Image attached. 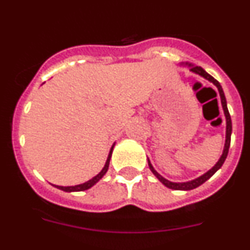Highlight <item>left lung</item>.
Listing matches in <instances>:
<instances>
[{"label": "left lung", "instance_id": "8db88e82", "mask_svg": "<svg viewBox=\"0 0 250 250\" xmlns=\"http://www.w3.org/2000/svg\"><path fill=\"white\" fill-rule=\"evenodd\" d=\"M190 70L192 72H195V74H198V75H200V76L204 77V78H206V80L210 81V82L214 83V84L216 85V88H218L219 94H220V98H221V105H223V110H224V113H225V117H226V140H225V147H224L223 155H221L220 160L218 161V163H216V165L214 166V167L211 168L210 170H208V172H207L206 174H203V175L200 176V178L195 179V180L188 181V183H172V181L167 180V179L163 178L162 175H160V174H158L155 169H153L152 165H151L150 161H148V167H150L151 172L155 174L156 178H157L158 180H160L161 183L163 184V185L167 186V188H172V190H192V188H198V186L202 185L203 183H206V181L208 180V179L210 178V176H213L214 174H215L216 170L220 169L221 166L224 165V162H225L226 157H228L229 148H230V143H231V133H232V122H231V116H230V112H229L228 104H226V98H225V94H224V90H223V88H221L220 83H219L218 81H216L213 76H210V75H209L208 72L204 71V70L201 66H192V65H191Z\"/></svg>", "mask_w": 250, "mask_h": 250}]
</instances>
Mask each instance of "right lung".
Returning a JSON list of instances; mask_svg holds the SVG:
<instances>
[{"label":"right lung","mask_w":250,"mask_h":250,"mask_svg":"<svg viewBox=\"0 0 250 250\" xmlns=\"http://www.w3.org/2000/svg\"><path fill=\"white\" fill-rule=\"evenodd\" d=\"M112 150H113V145H112V147H111L109 156H107L106 163H105V166H104V168L102 169V172L98 174V175H95L94 178L90 179V180H88L87 183L81 184V185H75V186H55V185L54 186L55 188H60V190L66 191V192H74V191H84V190H88V188H90L93 185H95V184H97L98 181H99L100 179L105 175V173H106L107 169H109V163H110L111 155H112Z\"/></svg>","instance_id":"right-lung-1"}]
</instances>
